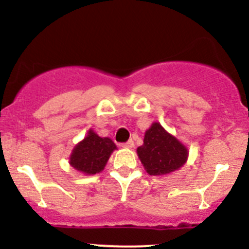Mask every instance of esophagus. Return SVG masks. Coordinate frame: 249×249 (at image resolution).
Wrapping results in <instances>:
<instances>
[{"instance_id":"34e87169","label":"esophagus","mask_w":249,"mask_h":249,"mask_svg":"<svg viewBox=\"0 0 249 249\" xmlns=\"http://www.w3.org/2000/svg\"><path fill=\"white\" fill-rule=\"evenodd\" d=\"M122 147H124V148H132V147H134V141H132V140H129L127 142L123 143Z\"/></svg>"}]
</instances>
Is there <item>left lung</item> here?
I'll use <instances>...</instances> for the list:
<instances>
[{
	"label": "left lung",
	"instance_id": "1",
	"mask_svg": "<svg viewBox=\"0 0 249 249\" xmlns=\"http://www.w3.org/2000/svg\"><path fill=\"white\" fill-rule=\"evenodd\" d=\"M137 156L149 175L161 176L178 170L187 160L189 151L159 123H153L144 134Z\"/></svg>",
	"mask_w": 249,
	"mask_h": 249
}]
</instances>
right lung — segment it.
Here are the masks:
<instances>
[{
  "mask_svg": "<svg viewBox=\"0 0 249 249\" xmlns=\"http://www.w3.org/2000/svg\"><path fill=\"white\" fill-rule=\"evenodd\" d=\"M114 149L117 146L109 137H101L93 130H89L85 139L74 147L69 164L80 173L93 175L105 169Z\"/></svg>",
  "mask_w": 249,
  "mask_h": 249,
  "instance_id": "right-lung-1",
  "label": "right lung"
}]
</instances>
